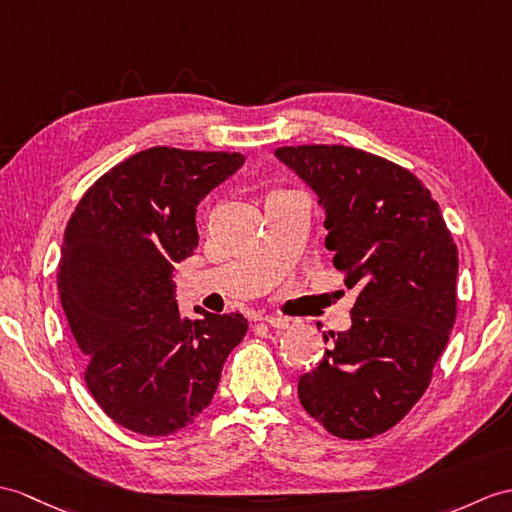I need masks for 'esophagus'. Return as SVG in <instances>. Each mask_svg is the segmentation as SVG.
Returning a JSON list of instances; mask_svg holds the SVG:
<instances>
[{
  "mask_svg": "<svg viewBox=\"0 0 512 512\" xmlns=\"http://www.w3.org/2000/svg\"><path fill=\"white\" fill-rule=\"evenodd\" d=\"M264 320H266V323H268L270 327H275V329H290V327H294V320H292V318H281V316H266Z\"/></svg>",
  "mask_w": 512,
  "mask_h": 512,
  "instance_id": "obj_1",
  "label": "esophagus"
}]
</instances>
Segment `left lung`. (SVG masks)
<instances>
[{
	"instance_id": "obj_1",
	"label": "left lung",
	"mask_w": 512,
	"mask_h": 512,
	"mask_svg": "<svg viewBox=\"0 0 512 512\" xmlns=\"http://www.w3.org/2000/svg\"><path fill=\"white\" fill-rule=\"evenodd\" d=\"M325 209V246L358 288L351 327L325 334L299 379L301 406L329 434L362 441L397 425L430 386L456 320L458 248L417 176L349 146L275 150Z\"/></svg>"
}]
</instances>
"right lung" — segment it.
<instances>
[{"instance_id": "obj_1", "label": "right lung", "mask_w": 512, "mask_h": 512, "mask_svg": "<svg viewBox=\"0 0 512 512\" xmlns=\"http://www.w3.org/2000/svg\"><path fill=\"white\" fill-rule=\"evenodd\" d=\"M240 152L157 146L117 163L67 222L58 292L85 382L126 430L168 436L194 423L246 336L242 314H178L174 264L198 246L196 207L242 168Z\"/></svg>"}]
</instances>
